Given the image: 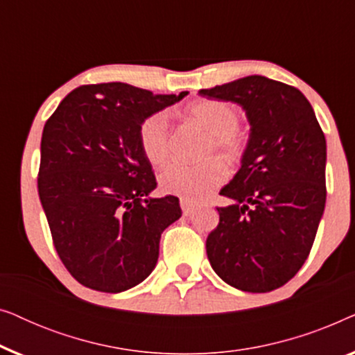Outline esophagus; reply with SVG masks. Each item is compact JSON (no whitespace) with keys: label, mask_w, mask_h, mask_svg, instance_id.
I'll list each match as a JSON object with an SVG mask.
<instances>
[{"label":"esophagus","mask_w":355,"mask_h":355,"mask_svg":"<svg viewBox=\"0 0 355 355\" xmlns=\"http://www.w3.org/2000/svg\"><path fill=\"white\" fill-rule=\"evenodd\" d=\"M181 208H182V213L186 216L192 215L193 210H196V203L192 200H189V198H181Z\"/></svg>","instance_id":"esophagus-1"}]
</instances>
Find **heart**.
I'll return each instance as SVG.
<instances>
[{
    "label": "heart",
    "mask_w": 355,
    "mask_h": 355,
    "mask_svg": "<svg viewBox=\"0 0 355 355\" xmlns=\"http://www.w3.org/2000/svg\"><path fill=\"white\" fill-rule=\"evenodd\" d=\"M187 116L208 132L203 144V155L220 153L226 162H239L245 150V139L241 132V114L234 105L223 100H200L187 106ZM140 150L153 166H162L171 153L168 113L150 114L139 125ZM227 178V169L220 159L207 158L198 163L173 162L158 176L163 192L189 200H198L213 189L221 186Z\"/></svg>",
    "instance_id": "obj_1"
}]
</instances>
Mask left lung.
I'll return each instance as SVG.
<instances>
[{
    "mask_svg": "<svg viewBox=\"0 0 355 355\" xmlns=\"http://www.w3.org/2000/svg\"><path fill=\"white\" fill-rule=\"evenodd\" d=\"M198 94L241 105L250 124L239 171L220 192L231 203L218 207L208 260L232 288L270 293L294 278L313 245L327 202L324 134L302 92L268 77Z\"/></svg>",
    "mask_w": 355,
    "mask_h": 355,
    "instance_id": "obj_1",
    "label": "left lung"
}]
</instances>
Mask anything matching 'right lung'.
I'll list each match as a JSON object with an SVG mask.
<instances>
[{"label": "right lung", "mask_w": 355, "mask_h": 355, "mask_svg": "<svg viewBox=\"0 0 355 355\" xmlns=\"http://www.w3.org/2000/svg\"><path fill=\"white\" fill-rule=\"evenodd\" d=\"M186 95L82 85L46 121L38 196L58 255L85 288L123 293L157 265L162 232L182 211L178 197H150L157 179L139 125Z\"/></svg>", "instance_id": "add662e5"}]
</instances>
